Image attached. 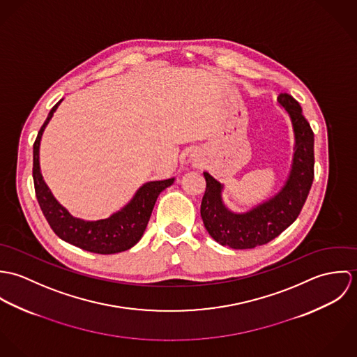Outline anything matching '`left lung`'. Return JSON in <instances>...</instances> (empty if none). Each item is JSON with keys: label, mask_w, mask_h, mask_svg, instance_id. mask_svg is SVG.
<instances>
[{"label": "left lung", "mask_w": 357, "mask_h": 357, "mask_svg": "<svg viewBox=\"0 0 357 357\" xmlns=\"http://www.w3.org/2000/svg\"><path fill=\"white\" fill-rule=\"evenodd\" d=\"M278 104L290 118L294 144L287 178L273 197L246 211H232L222 198L225 185L204 172L201 215L208 235L221 246L242 250L271 242L297 220L305 204L313 181V132L293 96L280 93Z\"/></svg>", "instance_id": "obj_1"}]
</instances>
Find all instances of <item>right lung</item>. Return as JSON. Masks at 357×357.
<instances>
[{
	"label": "right lung",
	"instance_id": "1",
	"mask_svg": "<svg viewBox=\"0 0 357 357\" xmlns=\"http://www.w3.org/2000/svg\"><path fill=\"white\" fill-rule=\"evenodd\" d=\"M61 102L63 99L52 108L33 147V178L40 207L53 232L70 245L96 255H115L129 250L142 239L159 194L170 187L176 178L144 183L128 204L107 218L91 221L71 215L53 197L40 167L41 139Z\"/></svg>",
	"mask_w": 357,
	"mask_h": 357
}]
</instances>
